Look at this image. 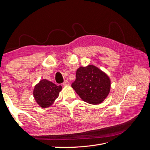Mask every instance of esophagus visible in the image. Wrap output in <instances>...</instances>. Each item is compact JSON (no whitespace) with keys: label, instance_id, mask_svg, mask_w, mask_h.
<instances>
[{"label":"esophagus","instance_id":"1","mask_svg":"<svg viewBox=\"0 0 150 150\" xmlns=\"http://www.w3.org/2000/svg\"><path fill=\"white\" fill-rule=\"evenodd\" d=\"M70 84V83H69V81H65L64 83H63V85L64 86H69Z\"/></svg>","mask_w":150,"mask_h":150}]
</instances>
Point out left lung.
<instances>
[{
  "instance_id": "1",
  "label": "left lung",
  "mask_w": 150,
  "mask_h": 150,
  "mask_svg": "<svg viewBox=\"0 0 150 150\" xmlns=\"http://www.w3.org/2000/svg\"><path fill=\"white\" fill-rule=\"evenodd\" d=\"M76 76V79L71 86L84 101L91 104H100L110 93V79L97 67H80Z\"/></svg>"
}]
</instances>
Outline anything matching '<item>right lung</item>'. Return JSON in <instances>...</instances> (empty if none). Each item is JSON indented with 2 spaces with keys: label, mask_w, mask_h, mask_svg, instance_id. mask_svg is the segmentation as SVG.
Here are the masks:
<instances>
[{
  "label": "right lung",
  "mask_w": 150,
  "mask_h": 150,
  "mask_svg": "<svg viewBox=\"0 0 150 150\" xmlns=\"http://www.w3.org/2000/svg\"><path fill=\"white\" fill-rule=\"evenodd\" d=\"M62 90L61 86H57L47 79H42L36 84L33 95L35 101L42 108L51 106L58 98Z\"/></svg>",
  "instance_id": "obj_1"
}]
</instances>
